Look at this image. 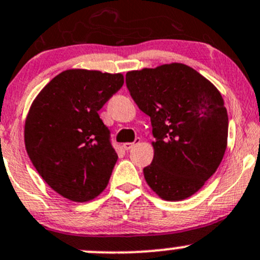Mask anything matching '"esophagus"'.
<instances>
[{
    "label": "esophagus",
    "mask_w": 260,
    "mask_h": 260,
    "mask_svg": "<svg viewBox=\"0 0 260 260\" xmlns=\"http://www.w3.org/2000/svg\"><path fill=\"white\" fill-rule=\"evenodd\" d=\"M140 142H141V138L137 137L135 140V142H127V143H124V145H123V147H124L125 151H129V149H132L133 147H135L136 145H138Z\"/></svg>",
    "instance_id": "obj_1"
}]
</instances>
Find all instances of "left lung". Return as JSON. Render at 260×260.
<instances>
[{
    "mask_svg": "<svg viewBox=\"0 0 260 260\" xmlns=\"http://www.w3.org/2000/svg\"><path fill=\"white\" fill-rule=\"evenodd\" d=\"M125 84L149 115L154 156L143 169L149 187L179 201L200 190L216 171L228 142L226 108L208 79L185 64L128 72Z\"/></svg>",
    "mask_w": 260,
    "mask_h": 260,
    "instance_id": "8db88e82",
    "label": "left lung"
}]
</instances>
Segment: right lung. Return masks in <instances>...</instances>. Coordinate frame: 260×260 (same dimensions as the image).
I'll return each mask as SVG.
<instances>
[{"instance_id":"right-lung-1","label":"right lung","mask_w":260,"mask_h":260,"mask_svg":"<svg viewBox=\"0 0 260 260\" xmlns=\"http://www.w3.org/2000/svg\"><path fill=\"white\" fill-rule=\"evenodd\" d=\"M123 83L122 74L65 70L31 106L26 151L44 181L69 200H93L108 185L118 156L98 112Z\"/></svg>"}]
</instances>
